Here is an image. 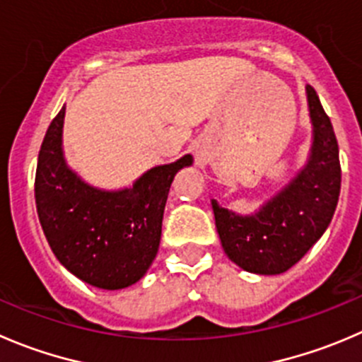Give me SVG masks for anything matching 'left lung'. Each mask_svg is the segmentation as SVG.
I'll use <instances>...</instances> for the list:
<instances>
[{
	"label": "left lung",
	"instance_id": "obj_1",
	"mask_svg": "<svg viewBox=\"0 0 362 362\" xmlns=\"http://www.w3.org/2000/svg\"><path fill=\"white\" fill-rule=\"evenodd\" d=\"M306 92L313 146L304 170L255 216H237L212 199L224 252L247 272H286L324 235L338 205L341 166L334 129L315 88Z\"/></svg>",
	"mask_w": 362,
	"mask_h": 362
}]
</instances>
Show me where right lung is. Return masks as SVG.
<instances>
[{"label": "right lung", "mask_w": 362, "mask_h": 362, "mask_svg": "<svg viewBox=\"0 0 362 362\" xmlns=\"http://www.w3.org/2000/svg\"><path fill=\"white\" fill-rule=\"evenodd\" d=\"M65 106L52 118L38 152L35 203L52 252L63 267L104 290L145 276L159 251L163 214L173 177L192 157L146 171L131 189L100 191L66 168L62 152Z\"/></svg>", "instance_id": "add662e5"}]
</instances>
